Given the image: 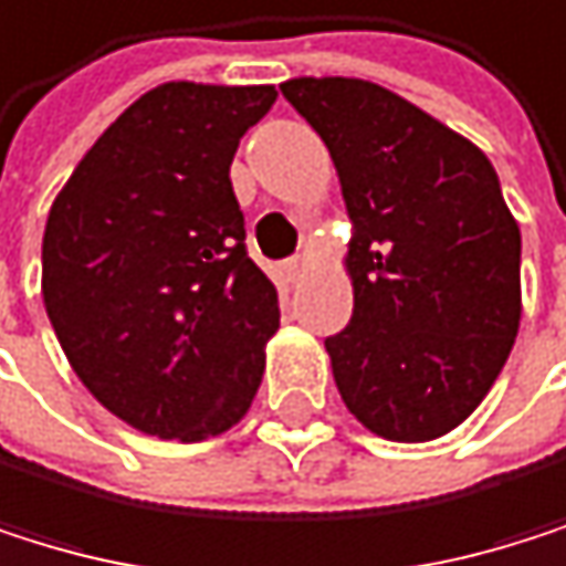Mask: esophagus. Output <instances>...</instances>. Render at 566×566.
I'll return each mask as SVG.
<instances>
[{
  "label": "esophagus",
  "mask_w": 566,
  "mask_h": 566,
  "mask_svg": "<svg viewBox=\"0 0 566 566\" xmlns=\"http://www.w3.org/2000/svg\"><path fill=\"white\" fill-rule=\"evenodd\" d=\"M285 268H289V277H292V281H298V277L305 274V268H308V261H305V258H292V261H289Z\"/></svg>",
  "instance_id": "34e87169"
}]
</instances>
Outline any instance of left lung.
I'll return each mask as SVG.
<instances>
[{"mask_svg":"<svg viewBox=\"0 0 566 566\" xmlns=\"http://www.w3.org/2000/svg\"><path fill=\"white\" fill-rule=\"evenodd\" d=\"M285 99L325 140L352 241V322L325 338L348 412L392 442L457 429L520 328V228L486 154L392 90L298 76Z\"/></svg>","mask_w":566,"mask_h":566,"instance_id":"left-lung-1","label":"left lung"}]
</instances>
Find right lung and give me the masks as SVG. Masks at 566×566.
<instances>
[{"label":"right lung","mask_w":566,"mask_h":566,"mask_svg":"<svg viewBox=\"0 0 566 566\" xmlns=\"http://www.w3.org/2000/svg\"><path fill=\"white\" fill-rule=\"evenodd\" d=\"M274 99V86H154L50 208L53 332L93 399L147 436H221L261 386L281 315L244 248L231 160Z\"/></svg>","instance_id":"obj_1"}]
</instances>
